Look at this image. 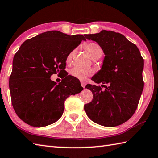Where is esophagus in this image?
I'll list each match as a JSON object with an SVG mask.
<instances>
[{"label":"esophagus","mask_w":158,"mask_h":158,"mask_svg":"<svg viewBox=\"0 0 158 158\" xmlns=\"http://www.w3.org/2000/svg\"><path fill=\"white\" fill-rule=\"evenodd\" d=\"M81 86L83 87V88H85V85H86V83H85V81H81Z\"/></svg>","instance_id":"esophagus-1"}]
</instances>
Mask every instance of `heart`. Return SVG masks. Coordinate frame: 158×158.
<instances>
[{
    "mask_svg": "<svg viewBox=\"0 0 158 158\" xmlns=\"http://www.w3.org/2000/svg\"><path fill=\"white\" fill-rule=\"evenodd\" d=\"M85 50L88 52L92 59L96 58V57H101L103 54V50L102 48L95 43H89L85 45ZM74 52H75V50H73L68 54L66 57L67 64H70L71 62ZM70 74L75 78L80 80H85L88 76H90L93 74V71L79 67H74L70 70Z\"/></svg>",
    "mask_w": 158,
    "mask_h": 158,
    "instance_id": "heart-1",
    "label": "heart"
}]
</instances>
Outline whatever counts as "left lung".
Masks as SVG:
<instances>
[{
	"mask_svg": "<svg viewBox=\"0 0 158 158\" xmlns=\"http://www.w3.org/2000/svg\"><path fill=\"white\" fill-rule=\"evenodd\" d=\"M84 36L97 42L105 54L101 70L91 79L97 84L102 83L105 90L87 84L85 88L92 91L93 99L84 105V110L96 124L117 127L130 119L136 110L144 88V59L136 45L122 34L102 30Z\"/></svg>",
	"mask_w": 158,
	"mask_h": 158,
	"instance_id": "obj_1",
	"label": "left lung"
}]
</instances>
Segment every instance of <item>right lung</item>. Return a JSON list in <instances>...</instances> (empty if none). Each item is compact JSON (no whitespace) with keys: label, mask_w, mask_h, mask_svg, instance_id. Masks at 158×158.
<instances>
[{"label":"right lung","mask_w":158,"mask_h":158,"mask_svg":"<svg viewBox=\"0 0 158 158\" xmlns=\"http://www.w3.org/2000/svg\"><path fill=\"white\" fill-rule=\"evenodd\" d=\"M85 41L81 34L48 31L26 40L13 59L9 86L17 115L26 124L44 127L62 116L64 102L83 90L78 79L66 74L57 85L52 74L64 72L66 57Z\"/></svg>","instance_id":"right-lung-1"}]
</instances>
